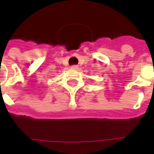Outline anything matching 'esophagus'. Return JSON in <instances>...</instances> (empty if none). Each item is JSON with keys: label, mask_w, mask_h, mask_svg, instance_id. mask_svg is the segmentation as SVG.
Masks as SVG:
<instances>
[{"label": "esophagus", "mask_w": 154, "mask_h": 154, "mask_svg": "<svg viewBox=\"0 0 154 154\" xmlns=\"http://www.w3.org/2000/svg\"><path fill=\"white\" fill-rule=\"evenodd\" d=\"M78 65H72L71 66V69H78Z\"/></svg>", "instance_id": "esophagus-1"}]
</instances>
